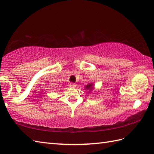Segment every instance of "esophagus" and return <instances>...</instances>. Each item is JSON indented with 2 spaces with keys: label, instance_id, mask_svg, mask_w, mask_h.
I'll list each match as a JSON object with an SVG mask.
<instances>
[{
  "label": "esophagus",
  "instance_id": "obj_1",
  "mask_svg": "<svg viewBox=\"0 0 154 154\" xmlns=\"http://www.w3.org/2000/svg\"><path fill=\"white\" fill-rule=\"evenodd\" d=\"M69 86L70 87H76V84L74 83H69Z\"/></svg>",
  "mask_w": 154,
  "mask_h": 154
}]
</instances>
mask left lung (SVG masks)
Segmentation results:
<instances>
[{
    "instance_id": "obj_1",
    "label": "left lung",
    "mask_w": 154,
    "mask_h": 154,
    "mask_svg": "<svg viewBox=\"0 0 154 154\" xmlns=\"http://www.w3.org/2000/svg\"><path fill=\"white\" fill-rule=\"evenodd\" d=\"M93 88V87L92 84H89V85H87L85 86V89H89L90 91H91V90H92Z\"/></svg>"
}]
</instances>
